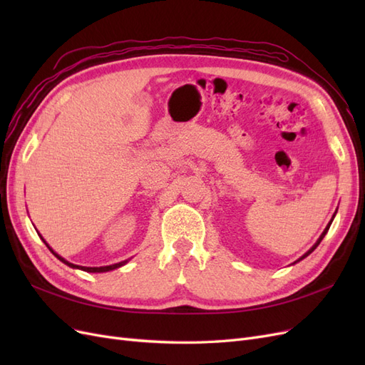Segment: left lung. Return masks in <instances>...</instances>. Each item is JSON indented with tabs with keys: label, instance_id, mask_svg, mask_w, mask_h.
Returning <instances> with one entry per match:
<instances>
[{
	"label": "left lung",
	"instance_id": "1",
	"mask_svg": "<svg viewBox=\"0 0 365 365\" xmlns=\"http://www.w3.org/2000/svg\"><path fill=\"white\" fill-rule=\"evenodd\" d=\"M335 213H336V212H335ZM334 217H335V215H334ZM334 217H332V220H334ZM332 220H330V222H329V224H327V227H326V228H324V231H323V233H322V236H319V237H318V240H317V242H315V245H314V247H312V248H311V250H309V251H307V252H306V254H303V256H302V257H300V259H298V260H297V262H300V260H303V259H304V257H307V256H309V254H311V252H312V251H314V250H315V248H317V247H318V245H319V242H322V240H323V237H324V236H326V233H327V231H329V228H330V224H332Z\"/></svg>",
	"mask_w": 365,
	"mask_h": 365
}]
</instances>
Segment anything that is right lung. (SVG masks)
Masks as SVG:
<instances>
[{"label": "right lung", "mask_w": 365, "mask_h": 365, "mask_svg": "<svg viewBox=\"0 0 365 365\" xmlns=\"http://www.w3.org/2000/svg\"><path fill=\"white\" fill-rule=\"evenodd\" d=\"M38 235H39V233H38ZM39 237H41V239L43 240V237H42L41 235H39ZM43 244H46V245L48 247V250H50V251H51V252L54 254V256H56V257H58V259H59L61 262H63L65 264H68V267H70V268H74V269H82V271H86V272H106V271H113V269H117V268H120V267H123V264H126V263H128V260H129V259H128V260H123V262H118V263H114V264H108V267H98V268H97V267H94V268H91V267H79V264H74V263H70L68 260H65L63 257H61L58 252H54V251H53V250L50 248V245L47 244V242H46V240H43Z\"/></svg>", "instance_id": "add662e5"}]
</instances>
